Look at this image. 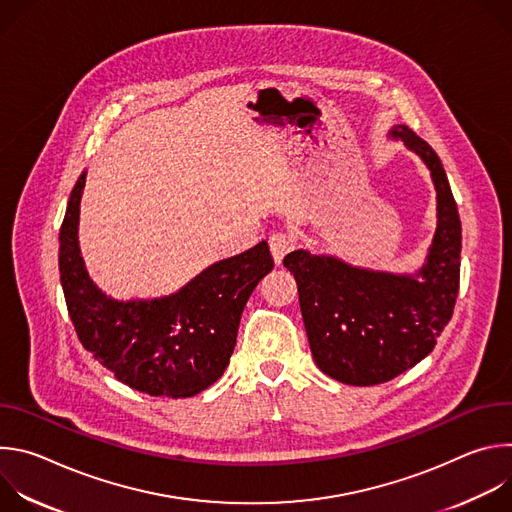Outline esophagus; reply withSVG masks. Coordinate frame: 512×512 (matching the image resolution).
<instances>
[{"label": "esophagus", "instance_id": "1", "mask_svg": "<svg viewBox=\"0 0 512 512\" xmlns=\"http://www.w3.org/2000/svg\"><path fill=\"white\" fill-rule=\"evenodd\" d=\"M296 245H298V239L294 237V233H289V231H275V233L269 237L271 255H273V259H275L277 265L283 261V257H285L291 249H296Z\"/></svg>", "mask_w": 512, "mask_h": 512}]
</instances>
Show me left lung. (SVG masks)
I'll list each match as a JSON object with an SVG mask.
<instances>
[{"label":"left lung","mask_w":512,"mask_h":512,"mask_svg":"<svg viewBox=\"0 0 512 512\" xmlns=\"http://www.w3.org/2000/svg\"><path fill=\"white\" fill-rule=\"evenodd\" d=\"M391 135L425 162L437 192V231L419 273H375L302 249L283 257L298 283L318 369L356 387L387 383L423 360L448 326L460 289L462 225L446 170L407 125Z\"/></svg>","instance_id":"1"}]
</instances>
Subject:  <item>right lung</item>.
<instances>
[{"instance_id": "1", "label": "right lung", "mask_w": 512, "mask_h": 512, "mask_svg": "<svg viewBox=\"0 0 512 512\" xmlns=\"http://www.w3.org/2000/svg\"><path fill=\"white\" fill-rule=\"evenodd\" d=\"M83 188L85 174L70 192L58 237L60 283L81 344L135 391L182 399L208 389L231 360L249 296L273 269L267 243L206 267L176 294L111 300L93 285L79 253Z\"/></svg>"}]
</instances>
